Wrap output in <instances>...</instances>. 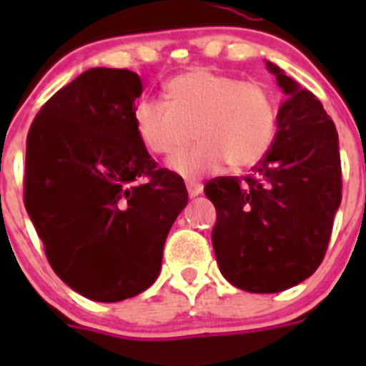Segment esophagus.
Here are the masks:
<instances>
[{"instance_id":"1","label":"esophagus","mask_w":366,"mask_h":366,"mask_svg":"<svg viewBox=\"0 0 366 366\" xmlns=\"http://www.w3.org/2000/svg\"><path fill=\"white\" fill-rule=\"evenodd\" d=\"M187 192H189L190 198H194V196H198V194H202V183H198V181H187Z\"/></svg>"}]
</instances>
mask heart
Masks as SVG:
<instances>
[{
  "label": "heart",
  "instance_id": "b5f03b06",
  "mask_svg": "<svg viewBox=\"0 0 366 366\" xmlns=\"http://www.w3.org/2000/svg\"><path fill=\"white\" fill-rule=\"evenodd\" d=\"M139 141L148 152L170 157L187 141H198L174 157L170 168L185 177L253 167L267 154L277 130V104L260 82L196 67L164 84V100L141 99L132 112Z\"/></svg>",
  "mask_w": 366,
  "mask_h": 366
}]
</instances>
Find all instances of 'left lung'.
I'll return each mask as SVG.
<instances>
[{
    "label": "left lung",
    "instance_id": "left-lung-1",
    "mask_svg": "<svg viewBox=\"0 0 366 366\" xmlns=\"http://www.w3.org/2000/svg\"><path fill=\"white\" fill-rule=\"evenodd\" d=\"M267 69L286 93L273 144L253 174L205 185L219 271L251 293L284 292L315 273L342 196L337 130L321 100L279 66Z\"/></svg>",
    "mask_w": 366,
    "mask_h": 366
}]
</instances>
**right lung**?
<instances>
[{"mask_svg":"<svg viewBox=\"0 0 366 366\" xmlns=\"http://www.w3.org/2000/svg\"><path fill=\"white\" fill-rule=\"evenodd\" d=\"M139 74L93 67L58 89L27 135L24 203L54 273L119 302L154 284L183 177L157 167L134 128Z\"/></svg>","mask_w":366,"mask_h":366,"instance_id":"obj_1","label":"right lung"}]
</instances>
